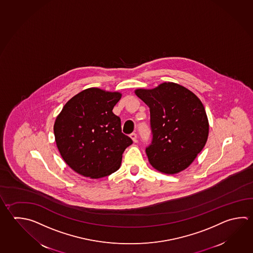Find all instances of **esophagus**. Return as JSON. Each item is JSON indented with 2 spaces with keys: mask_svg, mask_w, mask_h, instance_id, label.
<instances>
[{
  "mask_svg": "<svg viewBox=\"0 0 253 253\" xmlns=\"http://www.w3.org/2000/svg\"><path fill=\"white\" fill-rule=\"evenodd\" d=\"M129 137L132 138V140H133L134 142H137V140H138V136H137V134L135 133V132H132V133L129 135Z\"/></svg>",
  "mask_w": 253,
  "mask_h": 253,
  "instance_id": "esophagus-1",
  "label": "esophagus"
}]
</instances>
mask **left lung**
Masks as SVG:
<instances>
[{"label":"left lung","instance_id":"1","mask_svg":"<svg viewBox=\"0 0 253 253\" xmlns=\"http://www.w3.org/2000/svg\"><path fill=\"white\" fill-rule=\"evenodd\" d=\"M135 93L150 109L152 140L146 148L149 162L165 173L184 170L204 148L209 136V121L201 101L172 82Z\"/></svg>","mask_w":253,"mask_h":253}]
</instances>
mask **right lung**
I'll use <instances>...</instances> for the list:
<instances>
[{"label": "right lung", "mask_w": 253, "mask_h": 253, "mask_svg": "<svg viewBox=\"0 0 253 253\" xmlns=\"http://www.w3.org/2000/svg\"><path fill=\"white\" fill-rule=\"evenodd\" d=\"M118 92L87 88L63 106L54 123L58 149L67 165L81 175L102 178L117 171L132 139L122 132L113 108Z\"/></svg>", "instance_id": "1"}]
</instances>
